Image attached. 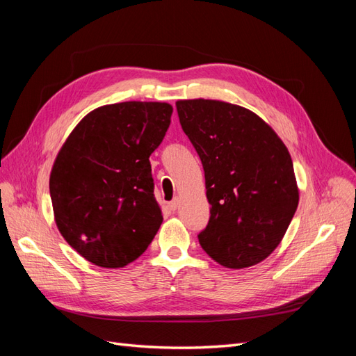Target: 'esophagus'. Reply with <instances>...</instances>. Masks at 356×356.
<instances>
[{"label":"esophagus","mask_w":356,"mask_h":356,"mask_svg":"<svg viewBox=\"0 0 356 356\" xmlns=\"http://www.w3.org/2000/svg\"><path fill=\"white\" fill-rule=\"evenodd\" d=\"M168 207H169V209H170V211H177V209H178V207H179V199H178V197H175L174 200L168 203Z\"/></svg>","instance_id":"34e87169"}]
</instances>
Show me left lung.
Wrapping results in <instances>:
<instances>
[{"mask_svg":"<svg viewBox=\"0 0 356 356\" xmlns=\"http://www.w3.org/2000/svg\"><path fill=\"white\" fill-rule=\"evenodd\" d=\"M182 131L202 160L211 217L199 243L229 268L263 261L298 207L293 160L255 113L222 101L177 102Z\"/></svg>","mask_w":356,"mask_h":356,"instance_id":"8db88e82","label":"left lung"}]
</instances>
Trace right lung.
Wrapping results in <instances>:
<instances>
[{
	"label": "right lung",
	"instance_id": "right-lung-1",
	"mask_svg": "<svg viewBox=\"0 0 356 356\" xmlns=\"http://www.w3.org/2000/svg\"><path fill=\"white\" fill-rule=\"evenodd\" d=\"M166 102L104 105L74 127L50 174L60 234L86 260L124 267L141 255L163 221L149 156L163 141Z\"/></svg>",
	"mask_w": 356,
	"mask_h": 356
}]
</instances>
